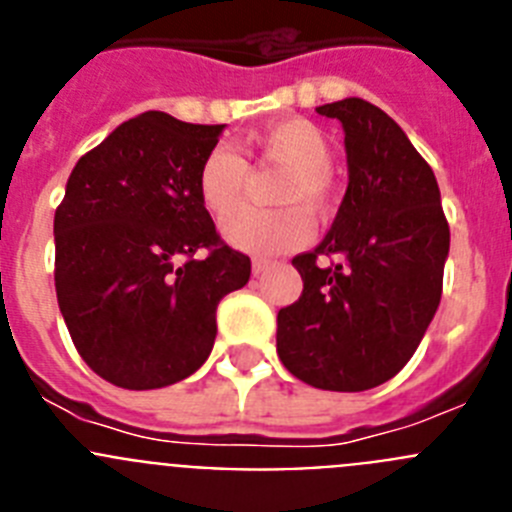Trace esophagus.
I'll return each mask as SVG.
<instances>
[{"label": "esophagus", "instance_id": "esophagus-1", "mask_svg": "<svg viewBox=\"0 0 512 512\" xmlns=\"http://www.w3.org/2000/svg\"><path fill=\"white\" fill-rule=\"evenodd\" d=\"M269 266H271V261H269V259H253L251 269H253V274H256V277H259V274H264V271L269 269Z\"/></svg>", "mask_w": 512, "mask_h": 512}]
</instances>
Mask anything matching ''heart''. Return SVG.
<instances>
[{"label":"heart","mask_w":512,"mask_h":512,"mask_svg":"<svg viewBox=\"0 0 512 512\" xmlns=\"http://www.w3.org/2000/svg\"><path fill=\"white\" fill-rule=\"evenodd\" d=\"M248 146L271 164L284 166L274 202L282 210H238L223 223V238L248 253H277L297 248L310 238L307 211L323 217L333 205L330 143L323 130L305 117H287L248 138ZM248 187V166L230 146H215L197 174V194L217 220H223L243 202Z\"/></svg>","instance_id":"1"}]
</instances>
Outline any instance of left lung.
<instances>
[{
	"label": "left lung",
	"mask_w": 512,
	"mask_h": 512,
	"mask_svg": "<svg viewBox=\"0 0 512 512\" xmlns=\"http://www.w3.org/2000/svg\"><path fill=\"white\" fill-rule=\"evenodd\" d=\"M318 112L341 120L348 187L320 246L292 259L302 295L279 310L277 354L318 390L364 392L423 341L441 302L449 223L433 169L387 112L359 97Z\"/></svg>",
	"instance_id": "left-lung-1"
}]
</instances>
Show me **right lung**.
I'll return each instance as SVG.
<instances>
[{
  "label": "right lung",
  "instance_id": "right-lung-1",
  "mask_svg": "<svg viewBox=\"0 0 512 512\" xmlns=\"http://www.w3.org/2000/svg\"><path fill=\"white\" fill-rule=\"evenodd\" d=\"M223 128L143 112L66 182L53 217L58 307L81 359L115 387L158 390L197 372L217 305L251 277V259L220 241L197 194Z\"/></svg>",
  "mask_w": 512,
  "mask_h": 512
}]
</instances>
